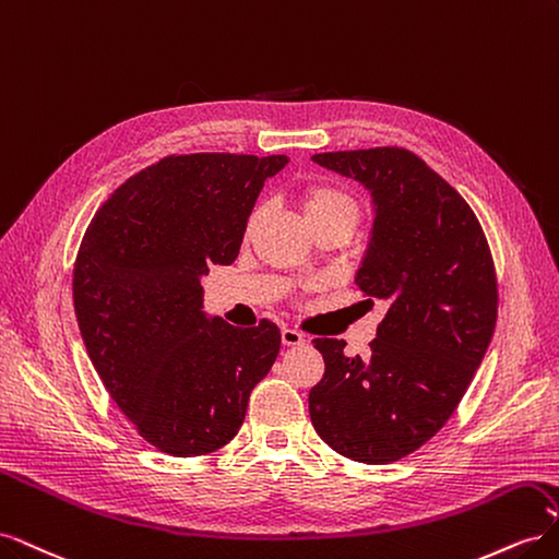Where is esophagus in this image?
I'll return each instance as SVG.
<instances>
[{
	"mask_svg": "<svg viewBox=\"0 0 559 559\" xmlns=\"http://www.w3.org/2000/svg\"><path fill=\"white\" fill-rule=\"evenodd\" d=\"M282 343L286 347H298V345L306 343V335L298 333L296 329H282Z\"/></svg>",
	"mask_w": 559,
	"mask_h": 559,
	"instance_id": "esophagus-1",
	"label": "esophagus"
}]
</instances>
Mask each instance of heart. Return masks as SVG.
<instances>
[{
    "label": "heart",
    "mask_w": 559,
    "mask_h": 559,
    "mask_svg": "<svg viewBox=\"0 0 559 559\" xmlns=\"http://www.w3.org/2000/svg\"><path fill=\"white\" fill-rule=\"evenodd\" d=\"M298 202H300L302 216H306L310 228H314L319 224H326V222L357 224V218H359L357 200H354L352 193H347L343 186H335V183H310L300 191ZM261 216H263L261 207H257L249 214L247 228H245L247 235H251L253 228L259 226Z\"/></svg>",
    "instance_id": "b5f03b06"
}]
</instances>
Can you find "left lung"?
Segmentation results:
<instances>
[{
  "mask_svg": "<svg viewBox=\"0 0 559 559\" xmlns=\"http://www.w3.org/2000/svg\"><path fill=\"white\" fill-rule=\"evenodd\" d=\"M373 198L359 289L386 302L368 357L317 337L326 370L310 389L314 431L337 454L389 464L443 429L497 326V273L468 202L408 148L312 156Z\"/></svg>",
  "mask_w": 559,
  "mask_h": 559,
  "instance_id": "obj_1",
  "label": "left lung"
}]
</instances>
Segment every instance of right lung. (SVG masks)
I'll list each match as a JSON object with an SVG mask.
<instances>
[{
  "label": "right lung",
  "instance_id": "right-lung-1",
  "mask_svg": "<svg viewBox=\"0 0 559 559\" xmlns=\"http://www.w3.org/2000/svg\"><path fill=\"white\" fill-rule=\"evenodd\" d=\"M286 156H167L109 195L74 263L83 345L146 443L207 454L240 431L273 368V321L235 329L202 312L200 277L238 259L247 218Z\"/></svg>",
  "mask_w": 559,
  "mask_h": 559
}]
</instances>
